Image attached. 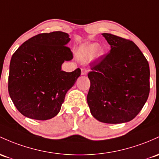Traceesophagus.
<instances>
[{"mask_svg": "<svg viewBox=\"0 0 159 159\" xmlns=\"http://www.w3.org/2000/svg\"><path fill=\"white\" fill-rule=\"evenodd\" d=\"M88 70L87 69H81V75H86L88 74Z\"/></svg>", "mask_w": 159, "mask_h": 159, "instance_id": "esophagus-1", "label": "esophagus"}]
</instances>
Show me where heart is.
I'll list each match as a JSON object with an SVG mask.
<instances>
[{"instance_id": "b5f03b06", "label": "heart", "mask_w": 159, "mask_h": 159, "mask_svg": "<svg viewBox=\"0 0 159 159\" xmlns=\"http://www.w3.org/2000/svg\"><path fill=\"white\" fill-rule=\"evenodd\" d=\"M104 54V50L97 43H90L81 46L78 50V57L82 61L90 60L94 57H101Z\"/></svg>"}]
</instances>
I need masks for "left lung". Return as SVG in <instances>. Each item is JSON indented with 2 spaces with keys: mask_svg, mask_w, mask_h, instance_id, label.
<instances>
[{
  "mask_svg": "<svg viewBox=\"0 0 159 159\" xmlns=\"http://www.w3.org/2000/svg\"><path fill=\"white\" fill-rule=\"evenodd\" d=\"M102 36L109 53L90 63V87L87 97L90 113L107 124L131 121L149 94V66L133 41L109 33Z\"/></svg>",
  "mask_w": 159,
  "mask_h": 159,
  "instance_id": "obj_1",
  "label": "left lung"
}]
</instances>
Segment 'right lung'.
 I'll return each mask as SVG.
<instances>
[{"mask_svg": "<svg viewBox=\"0 0 159 159\" xmlns=\"http://www.w3.org/2000/svg\"><path fill=\"white\" fill-rule=\"evenodd\" d=\"M70 40L62 31L38 34L13 54L8 91L24 116L43 121L60 112L66 93L81 75L79 68L71 72L61 69L65 61L73 58L66 46Z\"/></svg>", "mask_w": 159, "mask_h": 159, "instance_id": "right-lung-1", "label": "right lung"}]
</instances>
